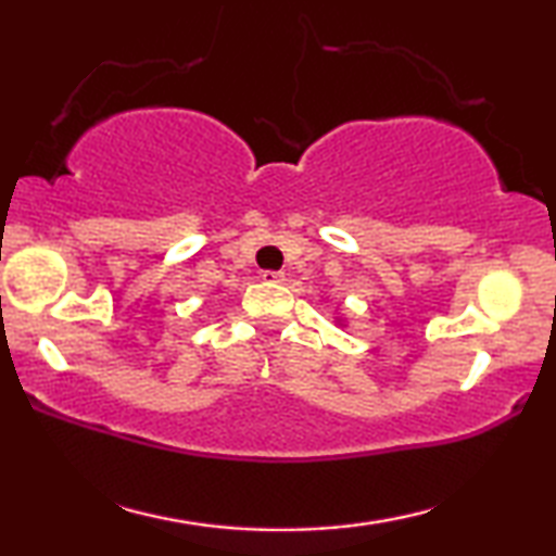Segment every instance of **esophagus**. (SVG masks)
<instances>
[{"label": "esophagus", "mask_w": 556, "mask_h": 556, "mask_svg": "<svg viewBox=\"0 0 556 556\" xmlns=\"http://www.w3.org/2000/svg\"><path fill=\"white\" fill-rule=\"evenodd\" d=\"M262 279H265L267 285H281V281H285V275H281V271L267 269V271H262Z\"/></svg>", "instance_id": "obj_1"}]
</instances>
